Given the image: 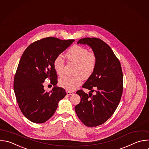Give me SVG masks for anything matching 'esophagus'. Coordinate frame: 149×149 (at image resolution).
<instances>
[{
    "label": "esophagus",
    "instance_id": "34e87169",
    "mask_svg": "<svg viewBox=\"0 0 149 149\" xmlns=\"http://www.w3.org/2000/svg\"><path fill=\"white\" fill-rule=\"evenodd\" d=\"M67 94L68 95H71L74 94V92L72 91H67Z\"/></svg>",
    "mask_w": 149,
    "mask_h": 149
}]
</instances>
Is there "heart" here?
<instances>
[{
  "label": "heart",
  "instance_id": "1",
  "mask_svg": "<svg viewBox=\"0 0 149 149\" xmlns=\"http://www.w3.org/2000/svg\"><path fill=\"white\" fill-rule=\"evenodd\" d=\"M68 61L77 64L75 77L65 76L59 81L60 85L68 91H74L79 86L82 78L87 79L93 74L96 65V56L88 49L80 45H75L66 53ZM65 61L61 56L57 57L53 63L55 71L58 75L64 74Z\"/></svg>",
  "mask_w": 149,
  "mask_h": 149
}]
</instances>
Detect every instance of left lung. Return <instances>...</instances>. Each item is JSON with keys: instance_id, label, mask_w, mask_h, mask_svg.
I'll return each instance as SVG.
<instances>
[{"instance_id": "obj_1", "label": "left lung", "mask_w": 149, "mask_h": 149, "mask_svg": "<svg viewBox=\"0 0 149 149\" xmlns=\"http://www.w3.org/2000/svg\"><path fill=\"white\" fill-rule=\"evenodd\" d=\"M77 43L92 48L96 56V65L93 74L82 85L91 91L89 95L82 89L77 92L81 101L75 111L85 126L95 127L104 123L116 109L123 92V72L119 60L104 41L86 37ZM94 91L96 94L92 95Z\"/></svg>"}]
</instances>
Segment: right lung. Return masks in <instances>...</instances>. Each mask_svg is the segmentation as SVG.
<instances>
[{
	"label": "right lung",
	"mask_w": 149,
	"mask_h": 149,
	"mask_svg": "<svg viewBox=\"0 0 149 149\" xmlns=\"http://www.w3.org/2000/svg\"><path fill=\"white\" fill-rule=\"evenodd\" d=\"M75 40H63L49 37L29 45L20 60L14 78V91L24 116L32 122L42 123L56 112L58 102L67 95L65 90L56 86L57 74L55 58ZM48 78L55 86L49 92L42 83Z\"/></svg>",
	"instance_id": "add662e5"
}]
</instances>
